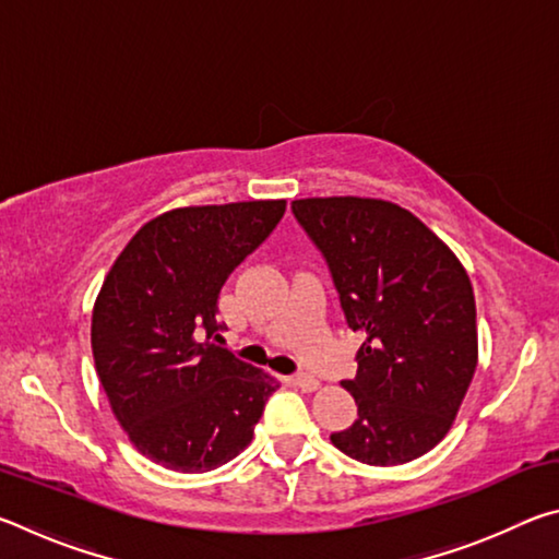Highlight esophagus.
Here are the masks:
<instances>
[{
  "mask_svg": "<svg viewBox=\"0 0 559 559\" xmlns=\"http://www.w3.org/2000/svg\"><path fill=\"white\" fill-rule=\"evenodd\" d=\"M296 384L300 386L302 392H316L318 386H320V382L316 380V377H313V374H306V372H300V374L296 377Z\"/></svg>",
  "mask_w": 559,
  "mask_h": 559,
  "instance_id": "1",
  "label": "esophagus"
}]
</instances>
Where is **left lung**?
Here are the masks:
<instances>
[{
	"label": "left lung",
	"mask_w": 559,
	"mask_h": 559,
	"mask_svg": "<svg viewBox=\"0 0 559 559\" xmlns=\"http://www.w3.org/2000/svg\"><path fill=\"white\" fill-rule=\"evenodd\" d=\"M325 257L347 328L365 335L343 386L357 419L330 433L345 456L396 466L447 437L478 362L466 269L427 224L370 197L290 204Z\"/></svg>",
	"instance_id": "obj_1"
}]
</instances>
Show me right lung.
I'll use <instances>...</instances> for the list:
<instances>
[{
  "label": "right lung",
  "instance_id": "obj_1",
  "mask_svg": "<svg viewBox=\"0 0 559 559\" xmlns=\"http://www.w3.org/2000/svg\"><path fill=\"white\" fill-rule=\"evenodd\" d=\"M286 200L182 206L122 249L93 306L91 347L110 409L143 456L212 471L249 447L278 382L212 343L229 273L276 229Z\"/></svg>",
  "mask_w": 559,
  "mask_h": 559
}]
</instances>
